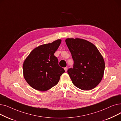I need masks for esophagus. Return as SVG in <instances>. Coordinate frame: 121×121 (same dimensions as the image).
I'll return each mask as SVG.
<instances>
[{
	"label": "esophagus",
	"mask_w": 121,
	"mask_h": 121,
	"mask_svg": "<svg viewBox=\"0 0 121 121\" xmlns=\"http://www.w3.org/2000/svg\"><path fill=\"white\" fill-rule=\"evenodd\" d=\"M64 69H65V72H67V69H68V68L67 67H65V68H64Z\"/></svg>",
	"instance_id": "1"
}]
</instances>
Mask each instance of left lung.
<instances>
[{
  "mask_svg": "<svg viewBox=\"0 0 121 121\" xmlns=\"http://www.w3.org/2000/svg\"><path fill=\"white\" fill-rule=\"evenodd\" d=\"M66 43L74 61L73 68L68 70L73 84L82 90L96 87L102 80L105 63L93 43L80 38H67Z\"/></svg>",
  "mask_w": 121,
  "mask_h": 121,
  "instance_id": "obj_1",
  "label": "left lung"
}]
</instances>
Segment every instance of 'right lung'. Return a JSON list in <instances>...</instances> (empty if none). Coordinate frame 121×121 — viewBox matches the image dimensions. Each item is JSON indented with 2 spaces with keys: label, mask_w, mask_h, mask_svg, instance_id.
I'll return each instance as SVG.
<instances>
[{
  "label": "right lung",
  "mask_w": 121,
  "mask_h": 121,
  "mask_svg": "<svg viewBox=\"0 0 121 121\" xmlns=\"http://www.w3.org/2000/svg\"><path fill=\"white\" fill-rule=\"evenodd\" d=\"M61 39L35 48L23 63V73L27 83L34 89L46 91L55 86L65 72L54 55Z\"/></svg>",
  "instance_id": "right-lung-1"
}]
</instances>
